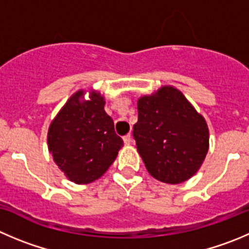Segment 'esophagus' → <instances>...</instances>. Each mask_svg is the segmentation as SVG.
<instances>
[{"label":"esophagus","instance_id":"34e87169","mask_svg":"<svg viewBox=\"0 0 249 249\" xmlns=\"http://www.w3.org/2000/svg\"><path fill=\"white\" fill-rule=\"evenodd\" d=\"M123 142H124V144H126V145H129V144L132 143V136H131V134H127V136L123 137Z\"/></svg>","mask_w":249,"mask_h":249}]
</instances>
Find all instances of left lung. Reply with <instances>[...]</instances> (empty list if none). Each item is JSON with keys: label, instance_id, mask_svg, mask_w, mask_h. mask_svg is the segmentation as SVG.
<instances>
[{"label": "left lung", "instance_id": "8db88e82", "mask_svg": "<svg viewBox=\"0 0 249 249\" xmlns=\"http://www.w3.org/2000/svg\"><path fill=\"white\" fill-rule=\"evenodd\" d=\"M137 108L133 136L149 174L170 184L193 177L209 150L205 118L172 85L141 96Z\"/></svg>", "mask_w": 249, "mask_h": 249}]
</instances>
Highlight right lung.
<instances>
[{"mask_svg": "<svg viewBox=\"0 0 249 249\" xmlns=\"http://www.w3.org/2000/svg\"><path fill=\"white\" fill-rule=\"evenodd\" d=\"M75 91L52 120L47 146L53 161L70 181L88 184L100 178L123 146L113 121L104 110L100 91Z\"/></svg>", "mask_w": 249, "mask_h": 249, "instance_id": "obj_1", "label": "right lung"}]
</instances>
